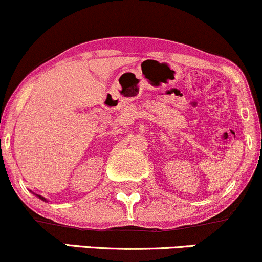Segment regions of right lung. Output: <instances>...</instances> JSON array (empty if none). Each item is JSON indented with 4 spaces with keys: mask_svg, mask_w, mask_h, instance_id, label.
Wrapping results in <instances>:
<instances>
[{
    "mask_svg": "<svg viewBox=\"0 0 262 262\" xmlns=\"http://www.w3.org/2000/svg\"><path fill=\"white\" fill-rule=\"evenodd\" d=\"M39 197H40V196H39ZM40 198H41V200H44V198H43V197H40Z\"/></svg>",
    "mask_w": 262,
    "mask_h": 262,
    "instance_id": "obj_1",
    "label": "right lung"
}]
</instances>
